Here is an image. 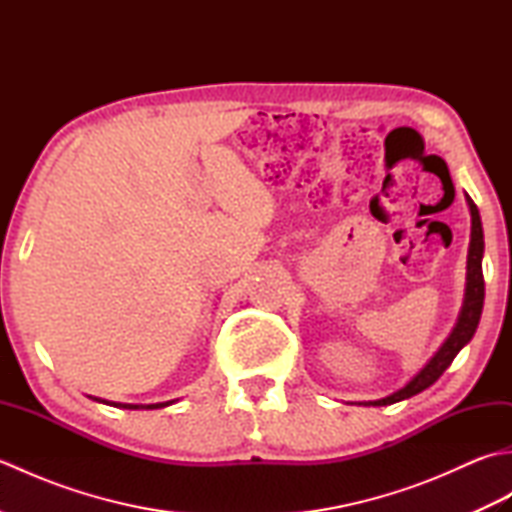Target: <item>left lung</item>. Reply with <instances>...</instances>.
<instances>
[{"instance_id":"left-lung-1","label":"left lung","mask_w":512,"mask_h":512,"mask_svg":"<svg viewBox=\"0 0 512 512\" xmlns=\"http://www.w3.org/2000/svg\"><path fill=\"white\" fill-rule=\"evenodd\" d=\"M466 202H469V211H471V244H469V257H466V290H464V303H462L458 323H455L449 339L442 343V347L433 354L431 361L424 365L405 387L394 391V394L387 398L369 400L365 405H374V407L394 405L398 400L420 394V391L436 383V380L444 374V369L453 363V358L458 356L462 347L473 339L477 323H480V317H482V308H484V275H482L484 231H482L480 211H477L475 202L469 198V195H466Z\"/></svg>"}]
</instances>
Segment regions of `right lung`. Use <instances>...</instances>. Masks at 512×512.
Instances as JSON below:
<instances>
[{
  "label": "right lung",
  "mask_w": 512,
  "mask_h": 512,
  "mask_svg": "<svg viewBox=\"0 0 512 512\" xmlns=\"http://www.w3.org/2000/svg\"><path fill=\"white\" fill-rule=\"evenodd\" d=\"M94 400H99V402H103L101 398H94ZM173 400H167V402H156V405H123V402H112L114 407H123V409H160V407H169Z\"/></svg>",
  "instance_id": "1"
}]
</instances>
